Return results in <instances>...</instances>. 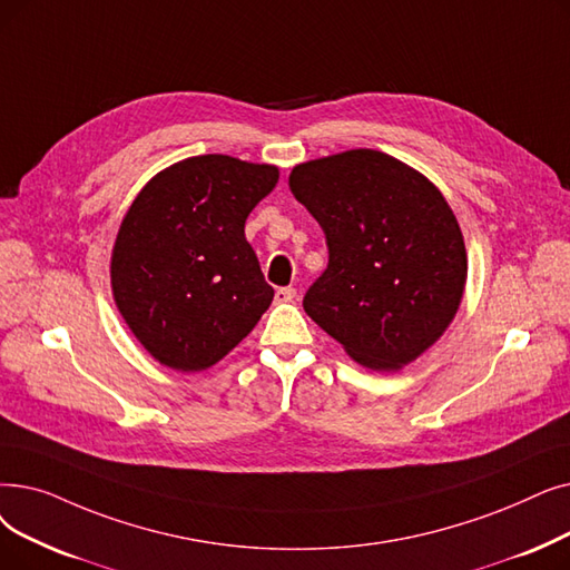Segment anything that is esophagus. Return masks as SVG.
I'll list each match as a JSON object with an SVG mask.
<instances>
[{
    "label": "esophagus",
    "instance_id": "34e87169",
    "mask_svg": "<svg viewBox=\"0 0 570 570\" xmlns=\"http://www.w3.org/2000/svg\"><path fill=\"white\" fill-rule=\"evenodd\" d=\"M295 295H298V291H295L293 286H282V288H277V303H293V298Z\"/></svg>",
    "mask_w": 570,
    "mask_h": 570
}]
</instances>
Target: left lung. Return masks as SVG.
I'll return each instance as SVG.
<instances>
[{"label":"left lung","instance_id":"left-lung-1","mask_svg":"<svg viewBox=\"0 0 570 570\" xmlns=\"http://www.w3.org/2000/svg\"><path fill=\"white\" fill-rule=\"evenodd\" d=\"M288 186L328 246L305 312L365 367L399 370L424 354L454 318L468 272L442 193L370 148L293 167Z\"/></svg>","mask_w":570,"mask_h":570}]
</instances>
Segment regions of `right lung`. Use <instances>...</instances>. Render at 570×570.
Returning a JSON list of instances; mask_svg holds the SVG:
<instances>
[{"mask_svg":"<svg viewBox=\"0 0 570 570\" xmlns=\"http://www.w3.org/2000/svg\"><path fill=\"white\" fill-rule=\"evenodd\" d=\"M277 179L272 165L209 154L167 167L135 197L116 237L111 288L163 365H214L275 298L244 224Z\"/></svg>","mask_w":570,"mask_h":570,"instance_id":"obj_1","label":"right lung"}]
</instances>
